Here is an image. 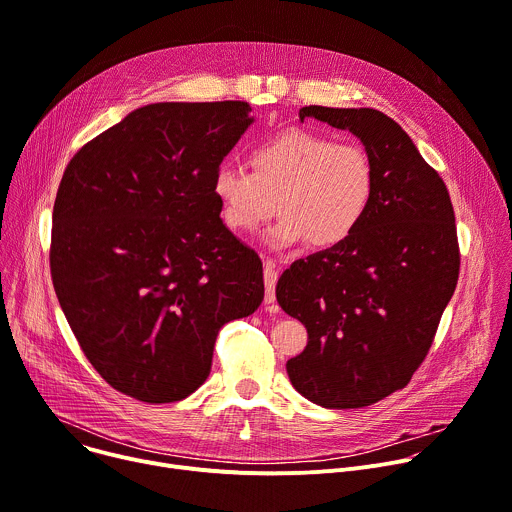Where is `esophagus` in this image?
Here are the masks:
<instances>
[{"mask_svg":"<svg viewBox=\"0 0 512 512\" xmlns=\"http://www.w3.org/2000/svg\"><path fill=\"white\" fill-rule=\"evenodd\" d=\"M263 281H265V304H273L275 302V285H277V269H275L273 261L265 263Z\"/></svg>","mask_w":512,"mask_h":512,"instance_id":"34e87169","label":"esophagus"}]
</instances>
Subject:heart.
I'll list each match as a JSON object with an SVG mask.
<instances>
[{
  "instance_id": "heart-1",
  "label": "heart",
  "mask_w": 512,
  "mask_h": 512,
  "mask_svg": "<svg viewBox=\"0 0 512 512\" xmlns=\"http://www.w3.org/2000/svg\"><path fill=\"white\" fill-rule=\"evenodd\" d=\"M249 166L223 162L212 190L223 221L237 233H251L275 212L269 231L273 247L306 243L326 249L348 241L367 218L377 174L369 152L356 141L310 129L275 133L249 150Z\"/></svg>"
}]
</instances>
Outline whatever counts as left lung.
<instances>
[{
	"label": "left lung",
	"mask_w": 512,
	"mask_h": 512,
	"mask_svg": "<svg viewBox=\"0 0 512 512\" xmlns=\"http://www.w3.org/2000/svg\"><path fill=\"white\" fill-rule=\"evenodd\" d=\"M306 117L354 133L373 160L377 188L348 241L279 277L281 310L308 330L304 352L285 367L294 389L316 405L367 407L411 381L454 296V206L440 174L385 113L310 105L300 109Z\"/></svg>",
	"instance_id": "obj_1"
}]
</instances>
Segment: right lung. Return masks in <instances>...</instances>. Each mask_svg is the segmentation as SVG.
I'll return each mask as SVG.
<instances>
[{"label": "right lung", "instance_id": "obj_1", "mask_svg": "<svg viewBox=\"0 0 512 512\" xmlns=\"http://www.w3.org/2000/svg\"><path fill=\"white\" fill-rule=\"evenodd\" d=\"M245 101L135 109L72 156L52 210L56 298L95 371L143 403L208 377L218 330L263 302V265L221 218L216 168Z\"/></svg>", "mask_w": 512, "mask_h": 512}]
</instances>
